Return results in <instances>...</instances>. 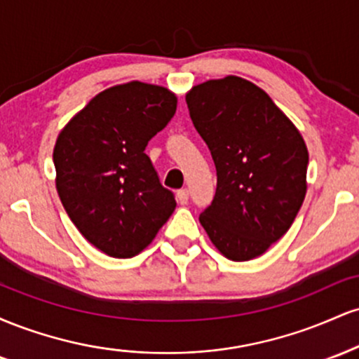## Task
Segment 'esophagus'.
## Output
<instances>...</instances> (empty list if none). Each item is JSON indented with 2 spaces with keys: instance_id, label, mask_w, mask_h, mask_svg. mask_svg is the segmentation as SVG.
Wrapping results in <instances>:
<instances>
[{
  "instance_id": "esophagus-1",
  "label": "esophagus",
  "mask_w": 359,
  "mask_h": 359,
  "mask_svg": "<svg viewBox=\"0 0 359 359\" xmlns=\"http://www.w3.org/2000/svg\"><path fill=\"white\" fill-rule=\"evenodd\" d=\"M177 201H179L180 204H187L189 203V191H187V189H180V191L177 192Z\"/></svg>"
}]
</instances>
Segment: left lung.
I'll return each mask as SVG.
<instances>
[{
  "mask_svg": "<svg viewBox=\"0 0 359 359\" xmlns=\"http://www.w3.org/2000/svg\"><path fill=\"white\" fill-rule=\"evenodd\" d=\"M185 101L217 172L201 224L228 259L257 258L290 229L306 199V142L269 94L243 77L201 82Z\"/></svg>",
  "mask_w": 359,
  "mask_h": 359,
  "instance_id": "obj_1",
  "label": "left lung"
}]
</instances>
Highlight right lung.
<instances>
[{
	"label": "right lung",
	"instance_id": "right-lung-1",
	"mask_svg": "<svg viewBox=\"0 0 359 359\" xmlns=\"http://www.w3.org/2000/svg\"><path fill=\"white\" fill-rule=\"evenodd\" d=\"M177 96L131 81L101 90L60 130L55 187L82 236L113 258L137 257L175 211L145 148L167 126Z\"/></svg>",
	"mask_w": 359,
	"mask_h": 359
}]
</instances>
